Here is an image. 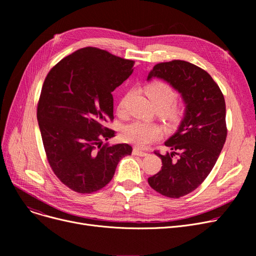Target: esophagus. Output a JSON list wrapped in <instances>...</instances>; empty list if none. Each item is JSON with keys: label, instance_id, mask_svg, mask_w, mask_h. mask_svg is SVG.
I'll return each instance as SVG.
<instances>
[{"label": "esophagus", "instance_id": "1", "mask_svg": "<svg viewBox=\"0 0 256 256\" xmlns=\"http://www.w3.org/2000/svg\"><path fill=\"white\" fill-rule=\"evenodd\" d=\"M132 154H134V156H146L148 154L144 152H142V150H139L138 148H134V150H132Z\"/></svg>", "mask_w": 256, "mask_h": 256}]
</instances>
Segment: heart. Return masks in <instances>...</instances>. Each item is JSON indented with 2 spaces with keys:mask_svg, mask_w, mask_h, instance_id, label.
Returning a JSON list of instances; mask_svg holds the SVG:
<instances>
[{
  "mask_svg": "<svg viewBox=\"0 0 256 256\" xmlns=\"http://www.w3.org/2000/svg\"><path fill=\"white\" fill-rule=\"evenodd\" d=\"M146 93L148 96L154 109L163 111L162 117L170 122H176L182 114V106L180 104L173 102L176 98V92L168 84L156 80L146 87ZM130 93L120 100L117 111L118 114L126 113V104ZM160 137V130L154 126L135 121L124 126L122 130V138L126 142L132 143L138 147H145Z\"/></svg>",
  "mask_w": 256,
  "mask_h": 256,
  "instance_id": "obj_1",
  "label": "heart"
}]
</instances>
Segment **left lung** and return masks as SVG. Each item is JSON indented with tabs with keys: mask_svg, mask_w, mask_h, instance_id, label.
Segmentation results:
<instances>
[{
	"mask_svg": "<svg viewBox=\"0 0 256 256\" xmlns=\"http://www.w3.org/2000/svg\"><path fill=\"white\" fill-rule=\"evenodd\" d=\"M154 76L182 94L186 112L178 132L165 142L172 152H154L163 166L148 184L160 194L180 198L202 184L217 162L227 136L225 100L212 78L190 62L158 63L147 80Z\"/></svg>",
	"mask_w": 256,
	"mask_h": 256,
	"instance_id": "1",
	"label": "left lung"
}]
</instances>
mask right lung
<instances>
[{"instance_id": "1", "label": "right lung", "mask_w": 256, "mask_h": 256, "mask_svg": "<svg viewBox=\"0 0 256 256\" xmlns=\"http://www.w3.org/2000/svg\"><path fill=\"white\" fill-rule=\"evenodd\" d=\"M132 60L87 46L63 58L48 74L37 104V120L48 162L74 192L93 193L110 182L124 143L102 144L115 136L104 126L113 121L112 92L134 72Z\"/></svg>"}]
</instances>
